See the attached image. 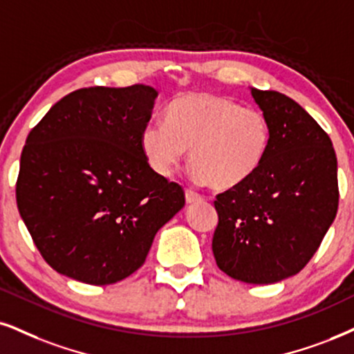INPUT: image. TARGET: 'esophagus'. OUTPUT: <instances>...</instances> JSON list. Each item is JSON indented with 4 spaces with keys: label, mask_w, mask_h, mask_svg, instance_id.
Here are the masks:
<instances>
[{
    "label": "esophagus",
    "mask_w": 354,
    "mask_h": 354,
    "mask_svg": "<svg viewBox=\"0 0 354 354\" xmlns=\"http://www.w3.org/2000/svg\"><path fill=\"white\" fill-rule=\"evenodd\" d=\"M203 197L202 195H198L197 192L194 190H185V202L187 203H197V202H202Z\"/></svg>",
    "instance_id": "obj_1"
}]
</instances>
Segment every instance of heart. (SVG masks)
<instances>
[{
    "label": "heart",
    "instance_id": "1",
    "mask_svg": "<svg viewBox=\"0 0 354 354\" xmlns=\"http://www.w3.org/2000/svg\"><path fill=\"white\" fill-rule=\"evenodd\" d=\"M164 123L152 121L142 128L141 151L149 167L159 177H170L189 149L192 177L215 190L250 180L272 141L263 111L210 91L174 97L164 110Z\"/></svg>",
    "mask_w": 354,
    "mask_h": 354
}]
</instances>
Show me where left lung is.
<instances>
[{
	"label": "left lung",
	"mask_w": 354,
	"mask_h": 354,
	"mask_svg": "<svg viewBox=\"0 0 354 354\" xmlns=\"http://www.w3.org/2000/svg\"><path fill=\"white\" fill-rule=\"evenodd\" d=\"M272 128L250 180L216 195V266L236 281L274 283L300 272L338 210L337 154L328 134L294 100L251 88Z\"/></svg>",
	"instance_id": "left-lung-1"
}]
</instances>
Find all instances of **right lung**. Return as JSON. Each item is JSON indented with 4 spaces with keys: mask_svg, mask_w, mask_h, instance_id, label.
Returning a JSON list of instances; mask_svg holds the SVG:
<instances>
[{
    "mask_svg": "<svg viewBox=\"0 0 354 354\" xmlns=\"http://www.w3.org/2000/svg\"><path fill=\"white\" fill-rule=\"evenodd\" d=\"M157 91L147 85L68 93L30 129L16 182L17 210L59 274L108 286L146 261L185 194L141 151Z\"/></svg>",
    "mask_w": 354,
    "mask_h": 354,
    "instance_id": "right-lung-1",
    "label": "right lung"
}]
</instances>
